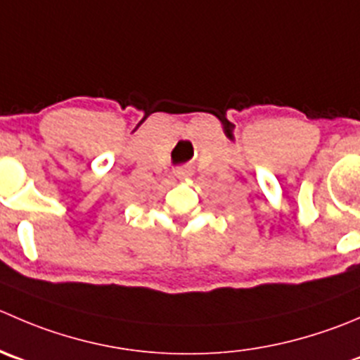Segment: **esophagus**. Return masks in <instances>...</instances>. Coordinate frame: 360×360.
<instances>
[{"mask_svg":"<svg viewBox=\"0 0 360 360\" xmlns=\"http://www.w3.org/2000/svg\"><path fill=\"white\" fill-rule=\"evenodd\" d=\"M172 174H174V177H176V179L184 181V179H188V177L191 176V167H188V165L177 167V169H174Z\"/></svg>","mask_w":360,"mask_h":360,"instance_id":"esophagus-1","label":"esophagus"}]
</instances>
